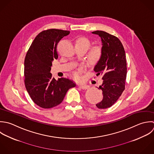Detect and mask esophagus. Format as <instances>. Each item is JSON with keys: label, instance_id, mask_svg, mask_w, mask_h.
Masks as SVG:
<instances>
[{"label": "esophagus", "instance_id": "1", "mask_svg": "<svg viewBox=\"0 0 154 154\" xmlns=\"http://www.w3.org/2000/svg\"><path fill=\"white\" fill-rule=\"evenodd\" d=\"M79 87L82 89H87L89 88V86L86 84H82L79 85Z\"/></svg>", "mask_w": 154, "mask_h": 154}]
</instances>
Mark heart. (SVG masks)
Masks as SVG:
<instances>
[{
  "instance_id": "heart-1",
  "label": "heart",
  "mask_w": 154,
  "mask_h": 154,
  "mask_svg": "<svg viewBox=\"0 0 154 154\" xmlns=\"http://www.w3.org/2000/svg\"><path fill=\"white\" fill-rule=\"evenodd\" d=\"M90 41L85 37H80L78 38L76 41L77 45H83L88 48L90 46ZM102 54V50L100 46L93 47L89 51V59L92 62H96L99 60ZM73 75L76 79H79L80 78V71H75L73 72Z\"/></svg>"
}]
</instances>
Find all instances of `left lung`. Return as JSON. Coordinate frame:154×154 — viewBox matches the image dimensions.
Here are the masks:
<instances>
[{"label": "left lung", "mask_w": 154, "mask_h": 154, "mask_svg": "<svg viewBox=\"0 0 154 154\" xmlns=\"http://www.w3.org/2000/svg\"><path fill=\"white\" fill-rule=\"evenodd\" d=\"M92 33L98 35L102 42V54L94 70L97 72V75H103V84L99 87L103 91V98L96 106L104 109L113 106L125 89L126 55L122 44L115 36L101 30Z\"/></svg>", "instance_id": "1"}]
</instances>
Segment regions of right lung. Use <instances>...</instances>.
<instances>
[{"label": "right lung", "instance_id": "obj_1", "mask_svg": "<svg viewBox=\"0 0 154 154\" xmlns=\"http://www.w3.org/2000/svg\"><path fill=\"white\" fill-rule=\"evenodd\" d=\"M69 31L51 29L40 32L34 39L24 59V83L33 101L44 109L60 104L76 84L65 78L56 80L50 72L52 62L58 57L57 43Z\"/></svg>", "mask_w": 154, "mask_h": 154}]
</instances>
